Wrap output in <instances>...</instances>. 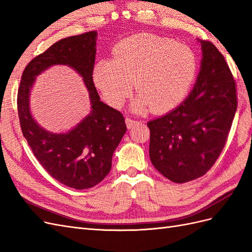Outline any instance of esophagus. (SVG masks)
<instances>
[{"label": "esophagus", "mask_w": 252, "mask_h": 252, "mask_svg": "<svg viewBox=\"0 0 252 252\" xmlns=\"http://www.w3.org/2000/svg\"><path fill=\"white\" fill-rule=\"evenodd\" d=\"M125 122H126V125H127V128H128V129H131L132 127H134L135 125L139 124L138 121L132 120V119H130V118H126V119H125Z\"/></svg>", "instance_id": "esophagus-1"}]
</instances>
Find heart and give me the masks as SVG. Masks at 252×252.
<instances>
[{
    "instance_id": "obj_1",
    "label": "heart",
    "mask_w": 252,
    "mask_h": 252,
    "mask_svg": "<svg viewBox=\"0 0 252 252\" xmlns=\"http://www.w3.org/2000/svg\"><path fill=\"white\" fill-rule=\"evenodd\" d=\"M112 56L94 64V82L105 100L118 107L130 95L135 81L136 111L165 113L177 107L188 95L199 67L188 45L150 33L122 40Z\"/></svg>"
}]
</instances>
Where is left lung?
I'll return each instance as SVG.
<instances>
[{"label": "left lung", "instance_id": "obj_1", "mask_svg": "<svg viewBox=\"0 0 252 252\" xmlns=\"http://www.w3.org/2000/svg\"><path fill=\"white\" fill-rule=\"evenodd\" d=\"M199 42L203 58L192 91L177 108L147 123L152 165L179 184L202 177L216 163L238 107L223 55L211 42Z\"/></svg>", "mask_w": 252, "mask_h": 252}]
</instances>
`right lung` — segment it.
<instances>
[{"label":"right lung","mask_w":252,"mask_h":252,"mask_svg":"<svg viewBox=\"0 0 252 252\" xmlns=\"http://www.w3.org/2000/svg\"><path fill=\"white\" fill-rule=\"evenodd\" d=\"M96 35L89 32L51 45L25 67L18 90L21 129L34 157L53 179L80 190L95 186L109 173L112 155L127 129L123 114L100 101L94 84ZM53 64H67L82 75L92 104L89 116L65 134L47 132L30 112L35 77Z\"/></svg>","instance_id":"obj_1"}]
</instances>
